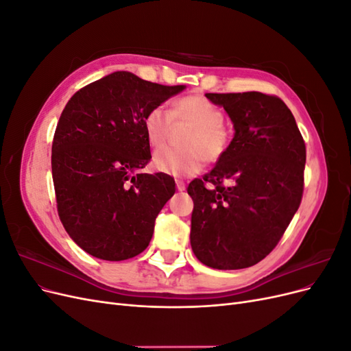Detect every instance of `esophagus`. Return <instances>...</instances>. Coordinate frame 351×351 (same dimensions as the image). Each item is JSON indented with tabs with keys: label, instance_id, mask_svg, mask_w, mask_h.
Instances as JSON below:
<instances>
[{
	"label": "esophagus",
	"instance_id": "1",
	"mask_svg": "<svg viewBox=\"0 0 351 351\" xmlns=\"http://www.w3.org/2000/svg\"><path fill=\"white\" fill-rule=\"evenodd\" d=\"M176 186H177V190H178V192H183V190H186V183L183 182V180L177 178V180H176Z\"/></svg>",
	"mask_w": 351,
	"mask_h": 351
}]
</instances>
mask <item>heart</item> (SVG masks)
Wrapping results in <instances>:
<instances>
[{"instance_id": "b5f03b06", "label": "heart", "mask_w": 351, "mask_h": 351, "mask_svg": "<svg viewBox=\"0 0 351 351\" xmlns=\"http://www.w3.org/2000/svg\"><path fill=\"white\" fill-rule=\"evenodd\" d=\"M180 121L196 124L187 139V149L161 147L154 154L152 165L159 173L186 177L193 176L205 161H218L231 142V133L224 124V112L202 95H189L174 102L173 111L156 105L146 114L143 127L151 146H162L173 125Z\"/></svg>"}]
</instances>
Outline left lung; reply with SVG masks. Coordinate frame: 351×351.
Instances as JSON below:
<instances>
[{
    "label": "left lung",
    "instance_id": "left-lung-1",
    "mask_svg": "<svg viewBox=\"0 0 351 351\" xmlns=\"http://www.w3.org/2000/svg\"><path fill=\"white\" fill-rule=\"evenodd\" d=\"M205 97L226 110L234 137L214 169L187 187L193 199L190 244L209 268H249L277 246L300 206L306 146L291 111L277 97Z\"/></svg>",
    "mask_w": 351,
    "mask_h": 351
}]
</instances>
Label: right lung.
<instances>
[{"instance_id":"add662e5","label":"right lung","mask_w":351,"mask_h":351,"mask_svg":"<svg viewBox=\"0 0 351 351\" xmlns=\"http://www.w3.org/2000/svg\"><path fill=\"white\" fill-rule=\"evenodd\" d=\"M184 89L115 71L74 93L62 110L51 156L58 215L92 256L125 261L149 244L176 183L139 173L151 159L143 120Z\"/></svg>"}]
</instances>
